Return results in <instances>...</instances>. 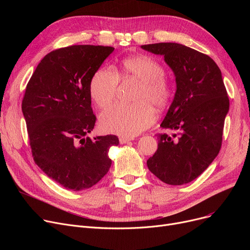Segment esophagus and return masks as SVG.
<instances>
[{
    "mask_svg": "<svg viewBox=\"0 0 250 250\" xmlns=\"http://www.w3.org/2000/svg\"><path fill=\"white\" fill-rule=\"evenodd\" d=\"M132 140H133L132 138L121 137V138H120V143H121V144H125V143H127V142H129V141H132Z\"/></svg>",
    "mask_w": 250,
    "mask_h": 250,
    "instance_id": "34e87169",
    "label": "esophagus"
}]
</instances>
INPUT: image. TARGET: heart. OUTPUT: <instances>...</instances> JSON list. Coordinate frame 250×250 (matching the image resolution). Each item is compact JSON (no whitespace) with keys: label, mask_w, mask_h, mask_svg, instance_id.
<instances>
[{"label":"heart","mask_w":250,"mask_h":250,"mask_svg":"<svg viewBox=\"0 0 250 250\" xmlns=\"http://www.w3.org/2000/svg\"><path fill=\"white\" fill-rule=\"evenodd\" d=\"M160 62L151 57L138 55L124 59L120 72L99 69L91 79L90 95L100 108L114 100L120 77L140 82L132 104H114L100 115V125L108 133L133 137L149 127L155 121L156 109L165 108L172 97V85L163 75Z\"/></svg>","instance_id":"1"}]
</instances>
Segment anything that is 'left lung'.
Segmentation results:
<instances>
[{
    "mask_svg": "<svg viewBox=\"0 0 250 250\" xmlns=\"http://www.w3.org/2000/svg\"><path fill=\"white\" fill-rule=\"evenodd\" d=\"M141 47L164 57L177 87L161 124L177 134H158V149L147 165L167 185H185L200 176L220 152L229 110L227 90L217 63L203 52L174 42Z\"/></svg>",
    "mask_w": 250,
    "mask_h": 250,
    "instance_id": "8db88e82",
    "label": "left lung"
}]
</instances>
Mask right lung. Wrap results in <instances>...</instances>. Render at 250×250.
<instances>
[{"label":"right lung","mask_w":250,"mask_h":250,"mask_svg":"<svg viewBox=\"0 0 250 250\" xmlns=\"http://www.w3.org/2000/svg\"><path fill=\"white\" fill-rule=\"evenodd\" d=\"M112 46L71 45L47 54L32 74L22 100L34 162L67 189L90 188L111 166L114 135L86 137L94 128L90 82Z\"/></svg>","instance_id":"add662e5"}]
</instances>
